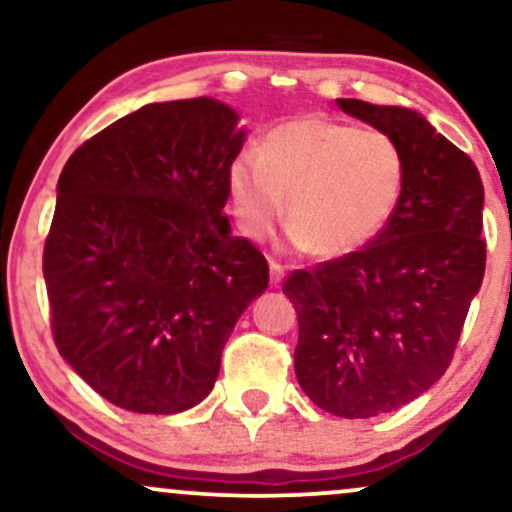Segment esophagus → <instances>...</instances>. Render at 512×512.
I'll use <instances>...</instances> for the list:
<instances>
[{"instance_id":"obj_1","label":"esophagus","mask_w":512,"mask_h":512,"mask_svg":"<svg viewBox=\"0 0 512 512\" xmlns=\"http://www.w3.org/2000/svg\"><path fill=\"white\" fill-rule=\"evenodd\" d=\"M269 274H271V286H278V283L283 281V274H286V269H283V264L271 260L269 262Z\"/></svg>"}]
</instances>
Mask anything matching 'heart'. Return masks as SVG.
<instances>
[{"label": "heart", "instance_id": "heart-1", "mask_svg": "<svg viewBox=\"0 0 512 512\" xmlns=\"http://www.w3.org/2000/svg\"><path fill=\"white\" fill-rule=\"evenodd\" d=\"M404 181V153L390 134L321 115L274 127L260 151H241L229 167L231 208L245 236H269L288 196L293 243L321 257L371 243L397 212Z\"/></svg>", "mask_w": 512, "mask_h": 512}]
</instances>
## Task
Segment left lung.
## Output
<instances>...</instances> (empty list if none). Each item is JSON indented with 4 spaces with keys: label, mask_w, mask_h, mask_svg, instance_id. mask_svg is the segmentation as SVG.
I'll use <instances>...</instances> for the list:
<instances>
[{
    "label": "left lung",
    "mask_w": 512,
    "mask_h": 512,
    "mask_svg": "<svg viewBox=\"0 0 512 512\" xmlns=\"http://www.w3.org/2000/svg\"><path fill=\"white\" fill-rule=\"evenodd\" d=\"M383 129L406 160L390 224L366 248L295 269L297 383L323 411L373 418L420 397L454 359L470 302L482 286L484 189L470 155L423 115L338 99Z\"/></svg>",
    "instance_id": "1"
}]
</instances>
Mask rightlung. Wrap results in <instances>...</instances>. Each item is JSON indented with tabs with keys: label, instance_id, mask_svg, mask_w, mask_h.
Segmentation results:
<instances>
[{
	"label": "right lung",
	"instance_id": "obj_1",
	"mask_svg": "<svg viewBox=\"0 0 512 512\" xmlns=\"http://www.w3.org/2000/svg\"><path fill=\"white\" fill-rule=\"evenodd\" d=\"M208 96L148 103L70 155L42 269L61 357L103 399L179 413L208 397L269 264L224 217L243 129Z\"/></svg>",
	"mask_w": 512,
	"mask_h": 512
}]
</instances>
